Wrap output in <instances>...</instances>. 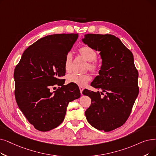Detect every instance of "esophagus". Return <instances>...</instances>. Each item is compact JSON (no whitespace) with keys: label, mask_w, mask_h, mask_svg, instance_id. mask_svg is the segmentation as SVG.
Returning a JSON list of instances; mask_svg holds the SVG:
<instances>
[{"label":"esophagus","mask_w":156,"mask_h":156,"mask_svg":"<svg viewBox=\"0 0 156 156\" xmlns=\"http://www.w3.org/2000/svg\"><path fill=\"white\" fill-rule=\"evenodd\" d=\"M79 89H80V92H81V94H82V92L83 90V87L82 86H80L79 87Z\"/></svg>","instance_id":"esophagus-1"}]
</instances>
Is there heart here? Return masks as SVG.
I'll return each instance as SVG.
<instances>
[{"label": "heart", "mask_w": 156, "mask_h": 156, "mask_svg": "<svg viewBox=\"0 0 156 156\" xmlns=\"http://www.w3.org/2000/svg\"><path fill=\"white\" fill-rule=\"evenodd\" d=\"M79 53L85 60L88 61L86 68L89 69L94 74H97L101 70V65L96 60L97 58V53L90 46H84L79 49ZM72 56L71 53H67L64 62V69L66 71L69 72L71 69ZM90 80L89 74L86 73L83 74H71L67 76V82L69 83H74L80 86H84L89 82Z\"/></svg>", "instance_id": "b5f03b06"}]
</instances>
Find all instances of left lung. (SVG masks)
Segmentation results:
<instances>
[{"label": "left lung", "mask_w": 156, "mask_h": 156, "mask_svg": "<svg viewBox=\"0 0 156 156\" xmlns=\"http://www.w3.org/2000/svg\"><path fill=\"white\" fill-rule=\"evenodd\" d=\"M82 41L100 51L102 66L91 86L103 92L85 89L83 94L91 99L85 111L89 123L105 132L122 126L129 117L138 93V72L132 52L121 41L111 34H87ZM104 95L100 97V94Z\"/></svg>", "instance_id": "left-lung-1"}]
</instances>
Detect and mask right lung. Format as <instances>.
<instances>
[{"label":"right lung","mask_w":156,"mask_h":156,"mask_svg":"<svg viewBox=\"0 0 156 156\" xmlns=\"http://www.w3.org/2000/svg\"><path fill=\"white\" fill-rule=\"evenodd\" d=\"M78 34L49 35L23 52L14 71L17 105L37 130L48 131L61 124L71 101L80 97L79 88L64 85L66 56ZM59 86L56 91L51 89Z\"/></svg>","instance_id":"add662e5"}]
</instances>
